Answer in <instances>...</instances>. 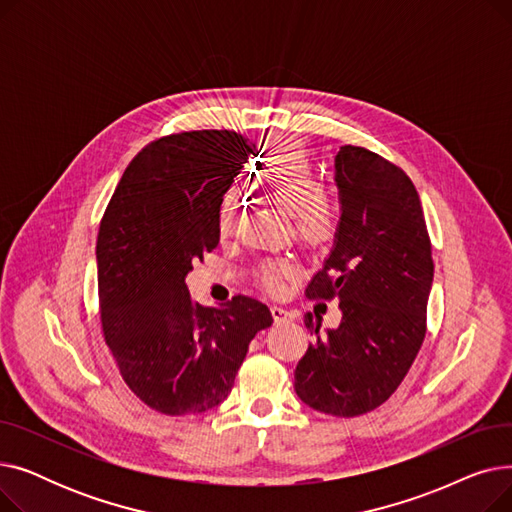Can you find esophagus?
Returning a JSON list of instances; mask_svg holds the SVG:
<instances>
[{
	"instance_id": "obj_1",
	"label": "esophagus",
	"mask_w": 512,
	"mask_h": 512,
	"mask_svg": "<svg viewBox=\"0 0 512 512\" xmlns=\"http://www.w3.org/2000/svg\"><path fill=\"white\" fill-rule=\"evenodd\" d=\"M272 315H274V319L278 321V324H284V321H290V319H292L290 311H288L286 307H282V305H274V307H272Z\"/></svg>"
}]
</instances>
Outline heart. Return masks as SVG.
<instances>
[{
    "label": "heart",
    "mask_w": 512,
    "mask_h": 512,
    "mask_svg": "<svg viewBox=\"0 0 512 512\" xmlns=\"http://www.w3.org/2000/svg\"><path fill=\"white\" fill-rule=\"evenodd\" d=\"M255 182L288 211H294V224L299 236L309 245H324L338 228V209L324 193V184L313 172L307 149L288 141L280 143L263 164L255 170ZM236 228V201L226 195L218 207V232L222 236ZM292 276L286 261H270L263 265L261 280L270 290H280Z\"/></svg>",
    "instance_id": "b5f03b06"
}]
</instances>
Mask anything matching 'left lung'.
<instances>
[{"instance_id": "8db88e82", "label": "left lung", "mask_w": 512, "mask_h": 512, "mask_svg": "<svg viewBox=\"0 0 512 512\" xmlns=\"http://www.w3.org/2000/svg\"><path fill=\"white\" fill-rule=\"evenodd\" d=\"M334 176L340 222L334 247L307 286L309 299L338 301L340 326L319 330L294 371V390L311 409L357 417L378 409L405 380L425 338L434 280L419 195L382 155L340 147Z\"/></svg>"}]
</instances>
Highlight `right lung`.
<instances>
[{"label": "right lung", "instance_id": "add662e5", "mask_svg": "<svg viewBox=\"0 0 512 512\" xmlns=\"http://www.w3.org/2000/svg\"><path fill=\"white\" fill-rule=\"evenodd\" d=\"M255 145L234 130L149 143L107 205L97 236L99 315L126 386L157 413H205L230 394L249 342L272 313L238 294L191 301L184 278L220 242L218 207Z\"/></svg>", "mask_w": 512, "mask_h": 512}]
</instances>
